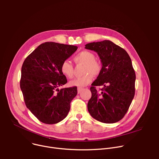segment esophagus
<instances>
[{
	"label": "esophagus",
	"mask_w": 159,
	"mask_h": 159,
	"mask_svg": "<svg viewBox=\"0 0 159 159\" xmlns=\"http://www.w3.org/2000/svg\"><path fill=\"white\" fill-rule=\"evenodd\" d=\"M82 89L81 88H77V91H78V93H80V92H81V90H82Z\"/></svg>",
	"instance_id": "esophagus-1"
}]
</instances>
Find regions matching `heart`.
<instances>
[{
    "instance_id": "1",
    "label": "heart",
    "mask_w": 159,
    "mask_h": 159,
    "mask_svg": "<svg viewBox=\"0 0 159 159\" xmlns=\"http://www.w3.org/2000/svg\"><path fill=\"white\" fill-rule=\"evenodd\" d=\"M74 61L77 64L84 65L82 77L75 79L69 83L70 86L73 87H84L91 82L93 76H97L101 71L102 66L98 61L95 60L93 53L88 51H82L77 54L74 58ZM61 71L67 78L71 79L73 76V67L68 61H64L61 66Z\"/></svg>"
}]
</instances>
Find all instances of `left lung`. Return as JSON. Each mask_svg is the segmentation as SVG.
I'll return each mask as SVG.
<instances>
[{
	"instance_id": "8db88e82",
	"label": "left lung",
	"mask_w": 159,
	"mask_h": 159,
	"mask_svg": "<svg viewBox=\"0 0 159 159\" xmlns=\"http://www.w3.org/2000/svg\"><path fill=\"white\" fill-rule=\"evenodd\" d=\"M85 48L97 53L102 64L90 88L88 111L98 121L115 123L124 117L135 95L136 76L131 58L123 48L108 40L88 43ZM102 85L101 91L96 89Z\"/></svg>"
}]
</instances>
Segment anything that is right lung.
Masks as SVG:
<instances>
[{
	"label": "right lung",
	"mask_w": 159,
	"mask_h": 159,
	"mask_svg": "<svg viewBox=\"0 0 159 159\" xmlns=\"http://www.w3.org/2000/svg\"><path fill=\"white\" fill-rule=\"evenodd\" d=\"M77 48L47 42L39 46L24 61L20 86L24 102L42 122L57 124L64 119L70 111L77 88H58L67 83L66 77L61 71V64Z\"/></svg>",
	"instance_id": "right-lung-1"
}]
</instances>
